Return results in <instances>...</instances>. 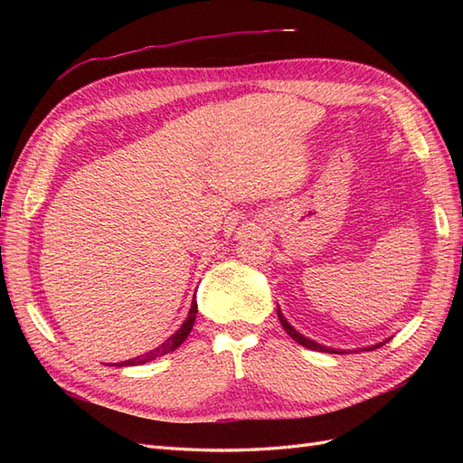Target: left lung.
Instances as JSON below:
<instances>
[{
    "label": "left lung",
    "mask_w": 463,
    "mask_h": 463,
    "mask_svg": "<svg viewBox=\"0 0 463 463\" xmlns=\"http://www.w3.org/2000/svg\"><path fill=\"white\" fill-rule=\"evenodd\" d=\"M278 318H279V325L284 326V330L291 335L293 340H296L298 344H301V345H305V347H309V349H315V352H325V354H344V352H335V349H330V347H325V345H320V344H317V342H313V340H307L305 335H301L296 328H293L289 322L286 320V317L282 315V311L278 309ZM388 342V340H386ZM386 342H383V344H376V345H373V347H367V349H376V347H381V345H384Z\"/></svg>",
    "instance_id": "obj_1"
}]
</instances>
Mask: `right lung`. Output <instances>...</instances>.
<instances>
[{
    "mask_svg": "<svg viewBox=\"0 0 463 463\" xmlns=\"http://www.w3.org/2000/svg\"><path fill=\"white\" fill-rule=\"evenodd\" d=\"M194 317H197V301L193 299L191 309H189V315H187L185 322H184V325H181V328H179L174 335H170V338H167L164 344H160L158 347L150 349V352L145 354V355H138V357H135V359L118 363V367L143 365V363H148V361H152V359H156V357H162V355H165V354L174 352V349H177L181 344H184V342L187 340V335H189V332H191V328H193V325H194Z\"/></svg>",
    "mask_w": 463,
    "mask_h": 463,
    "instance_id": "add662e5",
    "label": "right lung"
}]
</instances>
